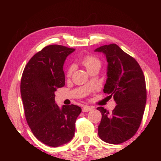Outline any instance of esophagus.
<instances>
[{"label":"esophagus","mask_w":161,"mask_h":161,"mask_svg":"<svg viewBox=\"0 0 161 161\" xmlns=\"http://www.w3.org/2000/svg\"><path fill=\"white\" fill-rule=\"evenodd\" d=\"M92 109V108L90 107H88V106H84L82 108V111L83 112H88V111H91Z\"/></svg>","instance_id":"34e87169"}]
</instances>
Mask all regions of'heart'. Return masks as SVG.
<instances>
[{
  "instance_id": "heart-1",
  "label": "heart",
  "mask_w": 161,
  "mask_h": 161,
  "mask_svg": "<svg viewBox=\"0 0 161 161\" xmlns=\"http://www.w3.org/2000/svg\"><path fill=\"white\" fill-rule=\"evenodd\" d=\"M81 63L86 67L88 72L94 69H99L102 65V61L97 58V57L93 55H86L81 59ZM75 67L74 65H70L68 67L67 74L68 76H69L72 74L73 71H74Z\"/></svg>"
}]
</instances>
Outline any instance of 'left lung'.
Wrapping results in <instances>:
<instances>
[{"label": "left lung", "mask_w": 161, "mask_h": 161, "mask_svg": "<svg viewBox=\"0 0 161 161\" xmlns=\"http://www.w3.org/2000/svg\"><path fill=\"white\" fill-rule=\"evenodd\" d=\"M94 51L107 58L108 78L103 92L113 96L117 104L111 114L103 107L97 108L102 116L98 134L108 143H124L136 134L143 119L146 103L143 72L137 61L116 44Z\"/></svg>", "instance_id": "1"}]
</instances>
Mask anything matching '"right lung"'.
Segmentation results:
<instances>
[{"label": "right lung", "mask_w": 161, "mask_h": 161, "mask_svg": "<svg viewBox=\"0 0 161 161\" xmlns=\"http://www.w3.org/2000/svg\"><path fill=\"white\" fill-rule=\"evenodd\" d=\"M74 51L59 45L46 46L30 59L22 75L20 93L27 123L35 137L49 146H60L72 139L81 111L74 104L60 108L54 101V92L65 84L64 62Z\"/></svg>", "instance_id": "add662e5"}]
</instances>
